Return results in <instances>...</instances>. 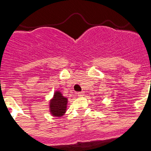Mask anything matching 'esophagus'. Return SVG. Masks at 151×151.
Segmentation results:
<instances>
[{
    "label": "esophagus",
    "instance_id": "34e87169",
    "mask_svg": "<svg viewBox=\"0 0 151 151\" xmlns=\"http://www.w3.org/2000/svg\"><path fill=\"white\" fill-rule=\"evenodd\" d=\"M83 94V92H78V93H77V95H78V97H82Z\"/></svg>",
    "mask_w": 151,
    "mask_h": 151
}]
</instances>
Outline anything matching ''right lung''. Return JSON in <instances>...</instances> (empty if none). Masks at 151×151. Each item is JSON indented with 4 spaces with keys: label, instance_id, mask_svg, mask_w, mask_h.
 <instances>
[{
    "label": "right lung",
    "instance_id": "right-lung-1",
    "mask_svg": "<svg viewBox=\"0 0 151 151\" xmlns=\"http://www.w3.org/2000/svg\"><path fill=\"white\" fill-rule=\"evenodd\" d=\"M67 98L63 96L60 91H55L54 97L50 101V112L54 116L60 117L66 111Z\"/></svg>",
    "mask_w": 151,
    "mask_h": 151
}]
</instances>
